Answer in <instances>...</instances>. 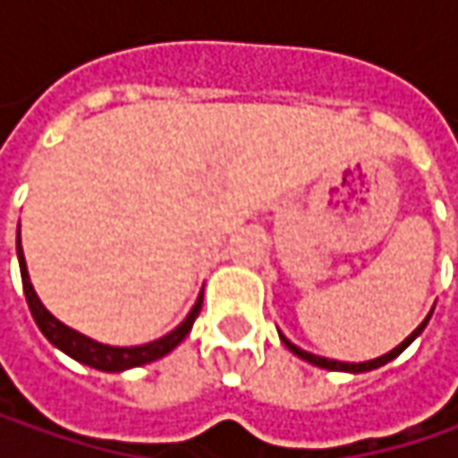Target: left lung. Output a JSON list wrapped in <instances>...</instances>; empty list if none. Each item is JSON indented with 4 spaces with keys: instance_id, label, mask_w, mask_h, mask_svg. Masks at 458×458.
I'll return each mask as SVG.
<instances>
[{
    "instance_id": "obj_1",
    "label": "left lung",
    "mask_w": 458,
    "mask_h": 458,
    "mask_svg": "<svg viewBox=\"0 0 458 458\" xmlns=\"http://www.w3.org/2000/svg\"><path fill=\"white\" fill-rule=\"evenodd\" d=\"M431 313H428V316L420 321V326L415 328L413 334H411L405 342H400L395 349H390L387 354H382V357H377V360H369V361H339V360H328V357H318V354H310V352H306V349L295 346V344H293L291 339L285 336V334H280V331H277V334H280L283 344L291 349L293 354H295V357H301V360H306L308 364H313V367H321V369H331V372H352V375H360V372H372V369H377V367H382V364H387V361H393L395 357H400V354H403V352H405V349H408V346H411V344H413L415 339L423 334V328H426V326H428V321H431Z\"/></svg>"
}]
</instances>
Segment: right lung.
<instances>
[{"label": "right lung", "mask_w": 458, "mask_h": 458, "mask_svg": "<svg viewBox=\"0 0 458 458\" xmlns=\"http://www.w3.org/2000/svg\"><path fill=\"white\" fill-rule=\"evenodd\" d=\"M17 259H20V275H22V288H25L27 306H30V313L35 318L38 328L43 331V336L47 342L53 344L55 349H61L63 354H68L71 360L81 361V364H89L94 369H101V372H124V369H132V367H142V364H150V361L160 360L170 354L178 344L183 342L188 336V331L193 328V321L196 316L201 313L203 303V291L199 293L193 308L188 310L181 324L175 326L170 334L155 339L150 344H140V346H112V344H101L86 334H81L76 328L65 326L63 321H58L47 308L43 306V301L38 298V293L30 283V273H27V262L25 255H22V242H20V232H17Z\"/></svg>", "instance_id": "1"}]
</instances>
